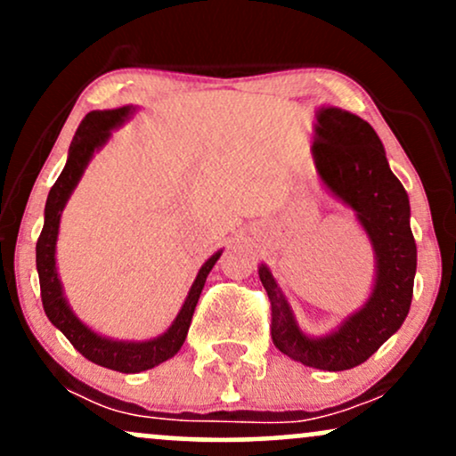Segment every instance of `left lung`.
Returning <instances> with one entry per match:
<instances>
[{"mask_svg": "<svg viewBox=\"0 0 456 456\" xmlns=\"http://www.w3.org/2000/svg\"><path fill=\"white\" fill-rule=\"evenodd\" d=\"M313 160L322 184L352 208L369 235L375 279L369 300L332 332L308 337L265 264L259 279L272 305V341L279 352L322 370H347L362 364L405 322L410 313L416 242L410 227V197L390 171L386 150L369 122L338 107L315 113Z\"/></svg>", "mask_w": 456, "mask_h": 456, "instance_id": "obj_1", "label": "left lung"}]
</instances>
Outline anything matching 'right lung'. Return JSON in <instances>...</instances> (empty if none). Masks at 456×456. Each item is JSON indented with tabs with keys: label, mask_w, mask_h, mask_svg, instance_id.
<instances>
[{
	"label": "right lung",
	"mask_w": 456,
	"mask_h": 456,
	"mask_svg": "<svg viewBox=\"0 0 456 456\" xmlns=\"http://www.w3.org/2000/svg\"><path fill=\"white\" fill-rule=\"evenodd\" d=\"M134 111H137V107L126 104V107L107 109V111H90L83 118V122L78 124L75 133V139L70 143V150H68L64 171L57 177L49 197H46L45 227L40 232L38 244H36V270H38L40 296H43V306L49 322L90 362L101 364L104 369L119 370V373H141V370L154 369V366L174 358L180 352V347L186 341L192 313H195L197 300L201 296L203 285H206L208 274H210L214 264L223 255V250H216L199 268L197 279L192 282L191 291H188L184 305H182L174 323L159 337L150 338V341H118V338H109L104 334L94 332L90 326H86L75 315V311L68 305L55 261L61 212H64L68 199H70L72 191L77 188L81 175L86 174L92 156L107 143L115 128H119L124 122L133 118Z\"/></svg>",
	"instance_id": "add662e5"
}]
</instances>
